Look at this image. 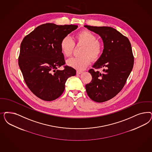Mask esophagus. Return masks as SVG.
<instances>
[{"label":"esophagus","instance_id":"obj_1","mask_svg":"<svg viewBox=\"0 0 152 152\" xmlns=\"http://www.w3.org/2000/svg\"><path fill=\"white\" fill-rule=\"evenodd\" d=\"M76 73H77V74H80L83 73V72L82 71H80V70H77Z\"/></svg>","mask_w":152,"mask_h":152}]
</instances>
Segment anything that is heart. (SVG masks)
<instances>
[{
    "mask_svg": "<svg viewBox=\"0 0 152 152\" xmlns=\"http://www.w3.org/2000/svg\"><path fill=\"white\" fill-rule=\"evenodd\" d=\"M75 44L82 45L81 56L69 59L67 65L78 70H83L93 60H98L102 54L103 46L96 34L88 30H83L74 37V42L69 36L64 37L60 42V49L65 57H70L73 53Z\"/></svg>",
    "mask_w": 152,
    "mask_h": 152,
    "instance_id": "1",
    "label": "heart"
}]
</instances>
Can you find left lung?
I'll return each mask as SVG.
<instances>
[{
  "label": "left lung",
  "mask_w": 152,
  "mask_h": 152,
  "mask_svg": "<svg viewBox=\"0 0 152 152\" xmlns=\"http://www.w3.org/2000/svg\"><path fill=\"white\" fill-rule=\"evenodd\" d=\"M84 27L99 34L103 40V53L93 68H103V73L89 69L92 79L86 85V89L91 99L103 102L116 96L126 82L134 65L132 45L126 36L113 27Z\"/></svg>",
  "instance_id": "left-lung-1"
}]
</instances>
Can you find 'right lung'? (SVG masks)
<instances>
[{"mask_svg":"<svg viewBox=\"0 0 152 152\" xmlns=\"http://www.w3.org/2000/svg\"><path fill=\"white\" fill-rule=\"evenodd\" d=\"M77 28L48 23L38 26L22 40L18 65L27 87L40 99L51 101L59 97L66 80L76 74L67 65L63 70L57 69L65 64L60 42Z\"/></svg>","mask_w":152,"mask_h":152,"instance_id":"right-lung-1","label":"right lung"}]
</instances>
